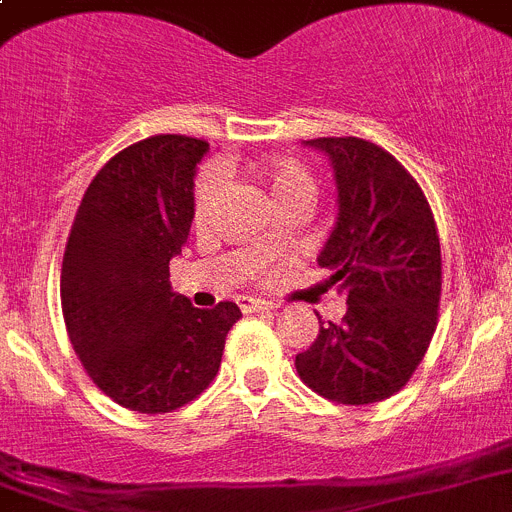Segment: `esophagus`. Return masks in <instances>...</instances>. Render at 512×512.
I'll return each mask as SVG.
<instances>
[{
    "label": "esophagus",
    "instance_id": "1",
    "mask_svg": "<svg viewBox=\"0 0 512 512\" xmlns=\"http://www.w3.org/2000/svg\"><path fill=\"white\" fill-rule=\"evenodd\" d=\"M239 308L245 313H257V311H273V308H278L275 303L265 301V298H252V296H242L239 298Z\"/></svg>",
    "mask_w": 512,
    "mask_h": 512
}]
</instances>
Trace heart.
<instances>
[{
	"mask_svg": "<svg viewBox=\"0 0 512 512\" xmlns=\"http://www.w3.org/2000/svg\"><path fill=\"white\" fill-rule=\"evenodd\" d=\"M250 173L270 193V199L275 201L278 209H285V206H303L306 209L313 196H316V181H313L311 170L298 163L296 158H285V155L257 158L255 163H250ZM219 186H222V173L214 165L201 170L199 178H196V186H193V216H196V222H204L209 216ZM273 247V232H265L257 239V250L270 252Z\"/></svg>",
	"mask_w": 512,
	"mask_h": 512,
	"instance_id": "heart-1",
	"label": "heart"
}]
</instances>
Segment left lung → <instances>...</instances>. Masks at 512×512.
I'll return each instance as SVG.
<instances>
[{"label":"left lung","mask_w":512,"mask_h":512,"mask_svg":"<svg viewBox=\"0 0 512 512\" xmlns=\"http://www.w3.org/2000/svg\"><path fill=\"white\" fill-rule=\"evenodd\" d=\"M334 168L336 222L319 252L326 283L347 296L339 324H324L296 370L308 388L367 405L403 388L436 331L441 245L421 186L390 153L359 137L303 142Z\"/></svg>","instance_id":"1"}]
</instances>
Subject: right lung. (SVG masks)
Returning <instances> with one entry per match:
<instances>
[{
  "instance_id": "1",
  "label": "right lung",
  "mask_w": 512,
  "mask_h": 512,
  "mask_svg": "<svg viewBox=\"0 0 512 512\" xmlns=\"http://www.w3.org/2000/svg\"><path fill=\"white\" fill-rule=\"evenodd\" d=\"M209 142L155 135L96 173L61 270L68 336L96 388L137 413H170L209 388L242 311L196 308L170 288L193 219V176Z\"/></svg>"
}]
</instances>
